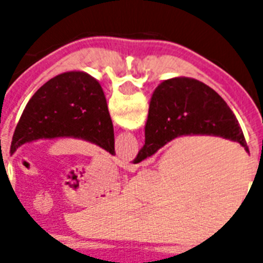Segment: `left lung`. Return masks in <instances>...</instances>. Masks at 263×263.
Masks as SVG:
<instances>
[{
    "mask_svg": "<svg viewBox=\"0 0 263 263\" xmlns=\"http://www.w3.org/2000/svg\"><path fill=\"white\" fill-rule=\"evenodd\" d=\"M53 138L87 140L115 154L106 98L101 84L88 73H61L32 95L14 129L10 154L24 143Z\"/></svg>",
    "mask_w": 263,
    "mask_h": 263,
    "instance_id": "obj_1",
    "label": "left lung"
}]
</instances>
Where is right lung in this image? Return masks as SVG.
Segmentation results:
<instances>
[{"label":"right lung","instance_id":"right-lung-1","mask_svg":"<svg viewBox=\"0 0 263 263\" xmlns=\"http://www.w3.org/2000/svg\"><path fill=\"white\" fill-rule=\"evenodd\" d=\"M181 135L221 136L239 142L249 152L231 107L213 88L190 78L168 79L156 88L144 128V146L134 164Z\"/></svg>","mask_w":263,"mask_h":263}]
</instances>
